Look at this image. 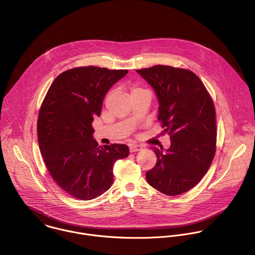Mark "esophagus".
<instances>
[{
    "instance_id": "obj_1",
    "label": "esophagus",
    "mask_w": 255,
    "mask_h": 255,
    "mask_svg": "<svg viewBox=\"0 0 255 255\" xmlns=\"http://www.w3.org/2000/svg\"><path fill=\"white\" fill-rule=\"evenodd\" d=\"M143 150V147L140 146V145H137V144H132L129 146V151L131 153H135V152H139V151H142Z\"/></svg>"
}]
</instances>
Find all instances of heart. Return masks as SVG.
I'll use <instances>...</instances> for the list:
<instances>
[{"label": "heart", "mask_w": 255, "mask_h": 255, "mask_svg": "<svg viewBox=\"0 0 255 255\" xmlns=\"http://www.w3.org/2000/svg\"><path fill=\"white\" fill-rule=\"evenodd\" d=\"M138 90H141V89H139V88H136V87H135V88H133V89H132L131 93H133V92H135V91H138Z\"/></svg>", "instance_id": "obj_1"}]
</instances>
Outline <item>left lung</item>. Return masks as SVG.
Listing matches in <instances>:
<instances>
[{
	"instance_id": "obj_1",
	"label": "left lung",
	"mask_w": 255,
	"mask_h": 255,
	"mask_svg": "<svg viewBox=\"0 0 255 255\" xmlns=\"http://www.w3.org/2000/svg\"><path fill=\"white\" fill-rule=\"evenodd\" d=\"M158 101L157 119L170 147H152L156 163L146 172L148 183L174 196L193 188L208 171L216 151L214 103L201 80L191 71L156 65L136 71Z\"/></svg>"
}]
</instances>
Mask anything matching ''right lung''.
I'll return each instance as SVG.
<instances>
[{"label": "right lung", "instance_id": "add662e5", "mask_svg": "<svg viewBox=\"0 0 255 255\" xmlns=\"http://www.w3.org/2000/svg\"><path fill=\"white\" fill-rule=\"evenodd\" d=\"M127 70L80 67L60 74L42 102L37 136L40 152L55 182L80 200H92L113 182V165L127 157L124 144L99 146L94 139V118L111 87Z\"/></svg>", "mask_w": 255, "mask_h": 255}]
</instances>
